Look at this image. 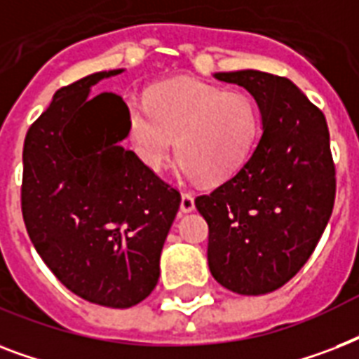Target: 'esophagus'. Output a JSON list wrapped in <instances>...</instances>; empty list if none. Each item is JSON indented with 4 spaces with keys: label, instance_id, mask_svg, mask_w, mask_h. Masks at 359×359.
<instances>
[{
    "label": "esophagus",
    "instance_id": "esophagus-1",
    "mask_svg": "<svg viewBox=\"0 0 359 359\" xmlns=\"http://www.w3.org/2000/svg\"><path fill=\"white\" fill-rule=\"evenodd\" d=\"M196 208V201H194V196L191 194H188V191H184L182 194V199H180V210L182 212H191Z\"/></svg>",
    "mask_w": 359,
    "mask_h": 359
}]
</instances>
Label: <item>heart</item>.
Returning a JSON list of instances; mask_svg holds the SVG:
<instances>
[{"label":"heart","instance_id":"obj_1","mask_svg":"<svg viewBox=\"0 0 359 359\" xmlns=\"http://www.w3.org/2000/svg\"><path fill=\"white\" fill-rule=\"evenodd\" d=\"M145 104L128 100L126 132L135 156L151 169L168 162L177 137L186 173L222 182L244 165L261 134V109L244 91L179 78L152 86Z\"/></svg>","mask_w":359,"mask_h":359}]
</instances>
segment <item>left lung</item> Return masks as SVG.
Instances as JSON below:
<instances>
[{
  "label": "left lung",
  "instance_id": "1",
  "mask_svg": "<svg viewBox=\"0 0 359 359\" xmlns=\"http://www.w3.org/2000/svg\"><path fill=\"white\" fill-rule=\"evenodd\" d=\"M214 78L255 98L262 135L229 180L196 199L208 224V268L236 294H266L300 272L334 210L328 124L287 78L251 69Z\"/></svg>",
  "mask_w": 359,
  "mask_h": 359
}]
</instances>
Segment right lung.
<instances>
[{
    "instance_id": "add662e5",
    "label": "right lung",
    "mask_w": 359,
    "mask_h": 359,
    "mask_svg": "<svg viewBox=\"0 0 359 359\" xmlns=\"http://www.w3.org/2000/svg\"><path fill=\"white\" fill-rule=\"evenodd\" d=\"M102 70L53 95L24 141L22 214L36 253L83 300L126 309L160 278V255L180 194L121 141L126 104L91 95Z\"/></svg>"
}]
</instances>
